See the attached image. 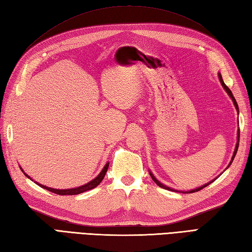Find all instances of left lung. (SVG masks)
Here are the masks:
<instances>
[{
    "mask_svg": "<svg viewBox=\"0 0 252 252\" xmlns=\"http://www.w3.org/2000/svg\"><path fill=\"white\" fill-rule=\"evenodd\" d=\"M219 78H220V84H222V86L224 87V89H225V91L227 92L228 94V95L232 97V100H233V102H234V104H235V107L236 109H237V111H238V104H237V102H236V100H235V97H234V95H233V94H232V91H230V89L228 88V87L224 84V81H223V79H222V76H220V74H219ZM238 135H239V132H238ZM238 138H239V136H238ZM238 146H239V139H238V141H237V143H236V148H235V151H234V155H233V158H232V161H230V163H229V165L230 164H232V162H233V160H234V158H235V156H236V153H237V150H238ZM228 165V166H229ZM150 173V176H151V178L153 179V182H155L158 186H160L161 188H164V189H167V190H171V191H174V189H172V188H169V187H167V186H165V185H163L162 183H160L158 181V179L153 176V174L151 173V172H149ZM212 182H210L209 184H211ZM209 184H205L204 186H202V187H200V188H197V189H193V190H190L189 192H194V191H199V190H201L202 188H204V187H207Z\"/></svg>",
    "mask_w": 252,
    "mask_h": 252,
    "instance_id": "obj_1",
    "label": "left lung"
}]
</instances>
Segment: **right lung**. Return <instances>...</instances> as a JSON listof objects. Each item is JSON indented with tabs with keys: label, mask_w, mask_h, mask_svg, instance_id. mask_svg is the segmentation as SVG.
Here are the masks:
<instances>
[{
	"label": "right lung",
	"mask_w": 252,
	"mask_h": 252,
	"mask_svg": "<svg viewBox=\"0 0 252 252\" xmlns=\"http://www.w3.org/2000/svg\"><path fill=\"white\" fill-rule=\"evenodd\" d=\"M107 168H109V163H106L105 164V166L103 167V169H102L101 171V173L99 174V175H97L94 179H92L91 182H89L88 184H86V185H84V186H80V187H77V188H71V189H53V188H50V187H47V186H43V185H40V184H38L39 186H41L42 188H44V189H47V190H49V191H51V192H54V193H56V194H62V196H65V194H79V193H83V192H85V191H87V190H90V189H94V187H96L97 185H99L101 182H102V179L104 178V176H105V174H106V171H107ZM23 171V169H22ZM24 172V171H23ZM25 174V173H24ZM26 176H27L28 178H30L27 174H25ZM32 179V178H30Z\"/></svg>",
	"instance_id": "add662e5"
}]
</instances>
